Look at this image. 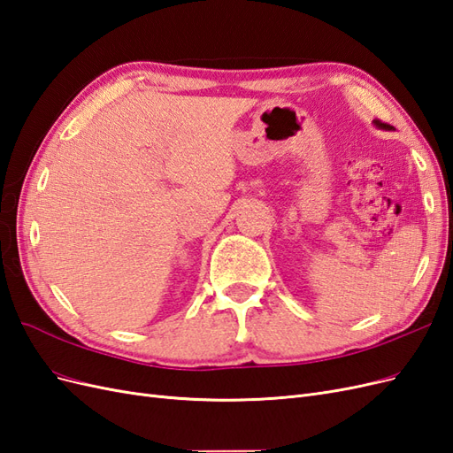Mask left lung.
I'll return each instance as SVG.
<instances>
[{
    "mask_svg": "<svg viewBox=\"0 0 453 453\" xmlns=\"http://www.w3.org/2000/svg\"><path fill=\"white\" fill-rule=\"evenodd\" d=\"M374 127H376V128H381V130H391V128H393V127L386 125V122H380V120H374Z\"/></svg>",
    "mask_w": 453,
    "mask_h": 453,
    "instance_id": "left-lung-1",
    "label": "left lung"
}]
</instances>
